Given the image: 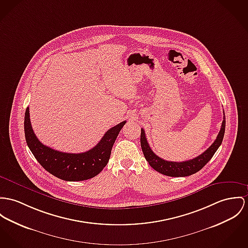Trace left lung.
I'll return each instance as SVG.
<instances>
[{"label":"left lung","instance_id":"left-lung-1","mask_svg":"<svg viewBox=\"0 0 248 248\" xmlns=\"http://www.w3.org/2000/svg\"><path fill=\"white\" fill-rule=\"evenodd\" d=\"M225 128H226V117L224 112V120L222 122V126L214 142L205 152L202 153L198 156L190 160L182 161V162L164 160L158 155H156L150 148L145 137V132L142 128L140 132V145H141V149L145 159L148 161V163L150 164V166L154 170L168 176H174V177L188 176L200 171L210 161V158L213 156V155L217 151V149L219 148V146L223 141L224 135H225Z\"/></svg>","mask_w":248,"mask_h":248}]
</instances>
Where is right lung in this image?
Masks as SVG:
<instances>
[{"mask_svg":"<svg viewBox=\"0 0 248 248\" xmlns=\"http://www.w3.org/2000/svg\"><path fill=\"white\" fill-rule=\"evenodd\" d=\"M125 123L108 129L93 149L79 154L59 152L42 144L33 131L29 108L25 110L24 134L29 149L46 171L62 180L82 181L94 177L106 167L117 136Z\"/></svg>","mask_w":248,"mask_h":248,"instance_id":"1","label":"right lung"}]
</instances>
